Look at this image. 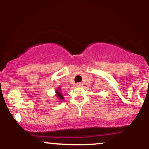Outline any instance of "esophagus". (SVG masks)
Returning <instances> with one entry per match:
<instances>
[{
  "label": "esophagus",
  "instance_id": "1",
  "mask_svg": "<svg viewBox=\"0 0 149 149\" xmlns=\"http://www.w3.org/2000/svg\"><path fill=\"white\" fill-rule=\"evenodd\" d=\"M82 85H83V84H82L81 83H77V84H76L77 87H81Z\"/></svg>",
  "mask_w": 149,
  "mask_h": 149
}]
</instances>
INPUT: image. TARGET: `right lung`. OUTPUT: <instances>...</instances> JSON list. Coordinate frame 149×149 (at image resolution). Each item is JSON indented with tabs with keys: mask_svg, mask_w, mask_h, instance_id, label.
Returning a JSON list of instances; mask_svg holds the SVG:
<instances>
[{
	"mask_svg": "<svg viewBox=\"0 0 149 149\" xmlns=\"http://www.w3.org/2000/svg\"><path fill=\"white\" fill-rule=\"evenodd\" d=\"M56 93H57V97H59V99H60V100H64V97H63L62 95H61V92L59 91V90H57V91H56Z\"/></svg>",
	"mask_w": 149,
	"mask_h": 149,
	"instance_id": "1",
	"label": "right lung"
}]
</instances>
